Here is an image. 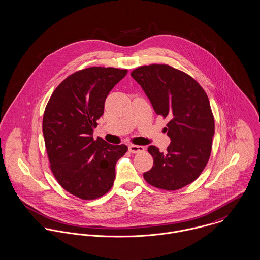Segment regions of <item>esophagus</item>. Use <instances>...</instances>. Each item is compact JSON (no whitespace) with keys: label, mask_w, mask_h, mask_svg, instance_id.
I'll return each mask as SVG.
<instances>
[{"label":"esophagus","mask_w":260,"mask_h":260,"mask_svg":"<svg viewBox=\"0 0 260 260\" xmlns=\"http://www.w3.org/2000/svg\"><path fill=\"white\" fill-rule=\"evenodd\" d=\"M144 150H145V149H144L143 146L129 145V151H130L131 153H134V154H136V153H141Z\"/></svg>","instance_id":"esophagus-1"}]
</instances>
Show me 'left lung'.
I'll return each instance as SVG.
<instances>
[{"label":"left lung","instance_id":"1","mask_svg":"<svg viewBox=\"0 0 260 260\" xmlns=\"http://www.w3.org/2000/svg\"><path fill=\"white\" fill-rule=\"evenodd\" d=\"M131 76L156 114L170 119L166 130L171 144L166 154L149 146L154 164L144 179L158 189H182L198 179L211 156L214 119L209 97L189 74L168 64L143 66Z\"/></svg>","mask_w":260,"mask_h":260}]
</instances>
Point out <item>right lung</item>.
<instances>
[{
    "mask_svg": "<svg viewBox=\"0 0 260 260\" xmlns=\"http://www.w3.org/2000/svg\"><path fill=\"white\" fill-rule=\"evenodd\" d=\"M127 70L93 67L72 73L52 92L44 113L43 133L50 170L58 184L82 200L112 188L115 165L126 145L93 139L107 95Z\"/></svg>",
    "mask_w": 260,
    "mask_h": 260,
    "instance_id": "right-lung-1",
    "label": "right lung"
}]
</instances>
